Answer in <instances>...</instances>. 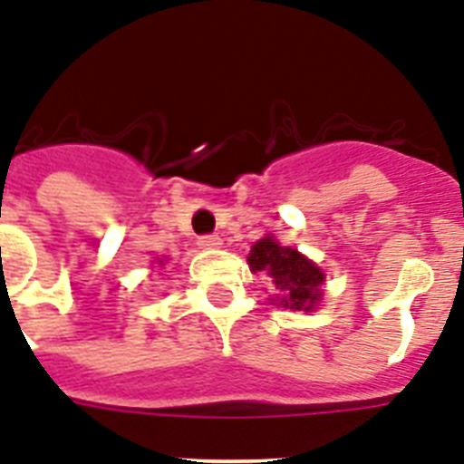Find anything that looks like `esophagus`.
Returning a JSON list of instances; mask_svg holds the SVG:
<instances>
[{
	"label": "esophagus",
	"mask_w": 464,
	"mask_h": 464,
	"mask_svg": "<svg viewBox=\"0 0 464 464\" xmlns=\"http://www.w3.org/2000/svg\"><path fill=\"white\" fill-rule=\"evenodd\" d=\"M198 245L205 247V250H214V247H221V238L219 236H200V238H198Z\"/></svg>",
	"instance_id": "esophagus-1"
}]
</instances>
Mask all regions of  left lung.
Here are the masks:
<instances>
[{
  "instance_id": "8db88e82",
  "label": "left lung",
  "mask_w": 464,
  "mask_h": 464,
  "mask_svg": "<svg viewBox=\"0 0 464 464\" xmlns=\"http://www.w3.org/2000/svg\"><path fill=\"white\" fill-rule=\"evenodd\" d=\"M247 264L252 271H264L276 290L283 292L280 306L292 311H314L321 302L325 274L297 250L283 247L274 236L252 245Z\"/></svg>"
}]
</instances>
